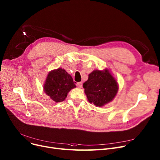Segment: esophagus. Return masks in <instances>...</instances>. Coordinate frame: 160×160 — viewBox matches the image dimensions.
Masks as SVG:
<instances>
[{
  "label": "esophagus",
  "instance_id": "34e87169",
  "mask_svg": "<svg viewBox=\"0 0 160 160\" xmlns=\"http://www.w3.org/2000/svg\"><path fill=\"white\" fill-rule=\"evenodd\" d=\"M77 86L78 88H82V82H78L77 83Z\"/></svg>",
  "mask_w": 160,
  "mask_h": 160
}]
</instances>
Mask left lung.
<instances>
[{"instance_id":"left-lung-1","label":"left lung","mask_w":160,"mask_h":160,"mask_svg":"<svg viewBox=\"0 0 160 160\" xmlns=\"http://www.w3.org/2000/svg\"><path fill=\"white\" fill-rule=\"evenodd\" d=\"M89 103L96 107H103L111 102L118 91V83L109 69L94 70L83 84Z\"/></svg>"}]
</instances>
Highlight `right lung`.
<instances>
[{"instance_id":"right-lung-1","label":"right lung","mask_w":160,"mask_h":160,"mask_svg":"<svg viewBox=\"0 0 160 160\" xmlns=\"http://www.w3.org/2000/svg\"><path fill=\"white\" fill-rule=\"evenodd\" d=\"M75 88L72 77L62 68L49 71L43 86L44 92L57 103L65 100L68 92Z\"/></svg>"}]
</instances>
